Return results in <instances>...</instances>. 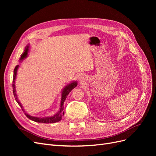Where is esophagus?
Masks as SVG:
<instances>
[{
    "instance_id": "esophagus-1",
    "label": "esophagus",
    "mask_w": 156,
    "mask_h": 156,
    "mask_svg": "<svg viewBox=\"0 0 156 156\" xmlns=\"http://www.w3.org/2000/svg\"><path fill=\"white\" fill-rule=\"evenodd\" d=\"M84 80H85V79H84V77H83V76H81V77H80V81H81V82H83Z\"/></svg>"
}]
</instances>
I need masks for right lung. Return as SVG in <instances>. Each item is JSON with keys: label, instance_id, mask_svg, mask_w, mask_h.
I'll use <instances>...</instances> for the list:
<instances>
[{"label": "right lung", "instance_id": "right-lung-1", "mask_svg": "<svg viewBox=\"0 0 156 156\" xmlns=\"http://www.w3.org/2000/svg\"><path fill=\"white\" fill-rule=\"evenodd\" d=\"M29 45H27V47L25 49L24 52L23 53H22L21 58H20V60H22L24 58H25L27 55H28V52H29ZM19 68V65H17L15 69L13 70V84H12V87H13V93L14 97H15L16 100L17 101V103H18L20 106L21 107L23 111H24L25 115L27 116V117L28 119H29L30 120L34 121L36 122H39V123H44V124H51V123H55V122H57L60 121L62 120V117L64 115V112L63 111L64 110V102L65 101L68 95L69 94V93L72 91V90H73L75 87H76L77 85V83L76 81H73L72 83H70L68 85H66L65 87V88H64V89L62 90V97H61V101H60V110L58 111V112L55 114L54 116H49V117H43V118H38V117H35V116H32L29 115V114H27V112H25V111H24V109L23 108V106L21 105V103L19 101L18 99L17 98V95H16V86H15V81L16 79V75H17V69Z\"/></svg>", "mask_w": 156, "mask_h": 156}]
</instances>
